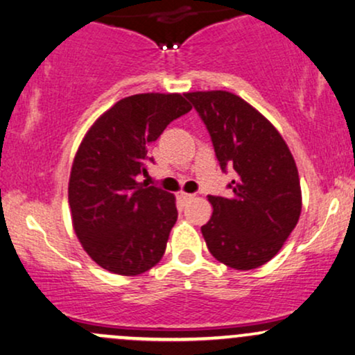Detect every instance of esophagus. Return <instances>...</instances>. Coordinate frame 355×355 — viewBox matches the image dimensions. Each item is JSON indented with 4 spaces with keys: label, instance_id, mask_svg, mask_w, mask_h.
<instances>
[{
    "label": "esophagus",
    "instance_id": "esophagus-1",
    "mask_svg": "<svg viewBox=\"0 0 355 355\" xmlns=\"http://www.w3.org/2000/svg\"><path fill=\"white\" fill-rule=\"evenodd\" d=\"M193 196H195V195L185 193V191H180V193H178V200H180V202H189V200L193 198Z\"/></svg>",
    "mask_w": 355,
    "mask_h": 355
}]
</instances>
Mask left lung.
I'll use <instances>...</instances> for the list:
<instances>
[{
    "label": "left lung",
    "instance_id": "8db88e82",
    "mask_svg": "<svg viewBox=\"0 0 355 355\" xmlns=\"http://www.w3.org/2000/svg\"><path fill=\"white\" fill-rule=\"evenodd\" d=\"M210 132L221 168L233 166L232 195L208 196L213 213L202 234L220 263L254 270L279 253L301 216L296 162L276 127L228 91L187 92Z\"/></svg>",
    "mask_w": 355,
    "mask_h": 355
}]
</instances>
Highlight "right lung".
<instances>
[{
  "label": "right lung",
  "instance_id": "right-lung-1",
  "mask_svg": "<svg viewBox=\"0 0 355 355\" xmlns=\"http://www.w3.org/2000/svg\"><path fill=\"white\" fill-rule=\"evenodd\" d=\"M191 110L182 94H135L85 132L69 177L72 228L84 251L114 275L148 271L165 253L177 221L175 195L140 183L147 147Z\"/></svg>",
  "mask_w": 355,
  "mask_h": 355
}]
</instances>
